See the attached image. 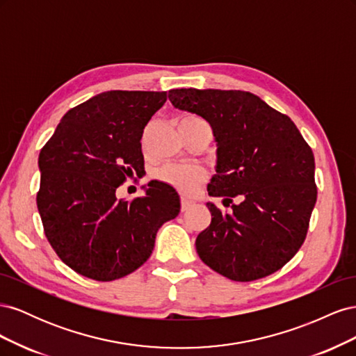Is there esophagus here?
Instances as JSON below:
<instances>
[{
	"mask_svg": "<svg viewBox=\"0 0 356 356\" xmlns=\"http://www.w3.org/2000/svg\"><path fill=\"white\" fill-rule=\"evenodd\" d=\"M196 202H195V199H193V197H188V196H182L181 197V208H182V211H187Z\"/></svg>",
	"mask_w": 356,
	"mask_h": 356,
	"instance_id": "1",
	"label": "esophagus"
}]
</instances>
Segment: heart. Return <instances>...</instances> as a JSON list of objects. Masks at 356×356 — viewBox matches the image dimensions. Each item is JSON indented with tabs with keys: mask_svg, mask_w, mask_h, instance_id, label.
Segmentation results:
<instances>
[{
	"mask_svg": "<svg viewBox=\"0 0 356 356\" xmlns=\"http://www.w3.org/2000/svg\"><path fill=\"white\" fill-rule=\"evenodd\" d=\"M191 118H199L188 115ZM159 178L182 191H193L204 179V170L196 165L170 163L159 170Z\"/></svg>",
	"mask_w": 356,
	"mask_h": 356,
	"instance_id": "1",
	"label": "heart"
}]
</instances>
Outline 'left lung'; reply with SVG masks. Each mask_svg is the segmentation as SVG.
<instances>
[{
	"instance_id": "8db88e82",
	"label": "left lung",
	"mask_w": 356,
	"mask_h": 356,
	"mask_svg": "<svg viewBox=\"0 0 356 356\" xmlns=\"http://www.w3.org/2000/svg\"><path fill=\"white\" fill-rule=\"evenodd\" d=\"M178 110L207 120L217 143L212 197L241 196L232 212L212 202L196 251L212 270L238 282L275 273L303 245L316 203L315 159L291 118L243 90L172 89Z\"/></svg>"
}]
</instances>
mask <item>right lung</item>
<instances>
[{
  "mask_svg": "<svg viewBox=\"0 0 356 356\" xmlns=\"http://www.w3.org/2000/svg\"><path fill=\"white\" fill-rule=\"evenodd\" d=\"M166 92L110 90L62 117L38 157L37 207L46 238L74 272L110 282L141 267L157 230L179 213L177 190L148 182L132 202L115 197L144 169L141 138Z\"/></svg>",
  "mask_w": 356,
  "mask_h": 356,
  "instance_id": "add662e5",
  "label": "right lung"
}]
</instances>
